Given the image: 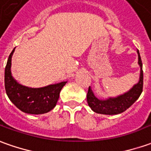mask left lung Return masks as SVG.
Here are the masks:
<instances>
[{
	"label": "left lung",
	"instance_id": "1",
	"mask_svg": "<svg viewBox=\"0 0 151 151\" xmlns=\"http://www.w3.org/2000/svg\"><path fill=\"white\" fill-rule=\"evenodd\" d=\"M138 53V63L140 66V81L136 84L129 92L115 98H109L107 100H99L94 96L92 89L88 88L87 94V101L91 109L100 114L116 115L122 113L128 109L135 101L139 98L143 90V70L142 62L139 51Z\"/></svg>",
	"mask_w": 151,
	"mask_h": 151
}]
</instances>
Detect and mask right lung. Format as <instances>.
I'll return each mask as SVG.
<instances>
[{
  "mask_svg": "<svg viewBox=\"0 0 151 151\" xmlns=\"http://www.w3.org/2000/svg\"><path fill=\"white\" fill-rule=\"evenodd\" d=\"M12 50L5 69V88L9 99L23 112L28 114H44L51 111L57 104L59 93L66 82L49 85L40 88H31L19 84L11 76Z\"/></svg>",
  "mask_w": 151,
  "mask_h": 151,
  "instance_id": "add662e5",
  "label": "right lung"
}]
</instances>
